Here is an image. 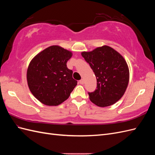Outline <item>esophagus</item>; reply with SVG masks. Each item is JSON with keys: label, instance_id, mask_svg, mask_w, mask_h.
Here are the masks:
<instances>
[{"label": "esophagus", "instance_id": "esophagus-1", "mask_svg": "<svg viewBox=\"0 0 155 155\" xmlns=\"http://www.w3.org/2000/svg\"><path fill=\"white\" fill-rule=\"evenodd\" d=\"M79 83L81 84V85H83L84 84V79H81L80 81H79Z\"/></svg>", "mask_w": 155, "mask_h": 155}]
</instances>
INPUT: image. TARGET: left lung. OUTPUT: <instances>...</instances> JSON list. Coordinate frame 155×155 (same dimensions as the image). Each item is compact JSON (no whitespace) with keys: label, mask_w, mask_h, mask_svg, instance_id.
I'll return each mask as SVG.
<instances>
[{"label":"left lung","mask_w":155,"mask_h":155,"mask_svg":"<svg viewBox=\"0 0 155 155\" xmlns=\"http://www.w3.org/2000/svg\"><path fill=\"white\" fill-rule=\"evenodd\" d=\"M81 55L97 79V88L88 92L90 100L101 107L114 104L124 96L129 81V67L123 56L106 45L83 51Z\"/></svg>","instance_id":"left-lung-1"}]
</instances>
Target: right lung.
Returning a JSON list of instances; mask_svg holds the SVG:
<instances>
[{
    "label": "right lung",
    "mask_w": 155,
    "mask_h": 155,
    "mask_svg": "<svg viewBox=\"0 0 155 155\" xmlns=\"http://www.w3.org/2000/svg\"><path fill=\"white\" fill-rule=\"evenodd\" d=\"M71 51L58 45L46 48L31 59L26 78L30 91L42 104L57 106L69 97L77 85L67 67Z\"/></svg>",
    "instance_id": "obj_1"
}]
</instances>
